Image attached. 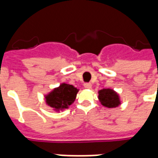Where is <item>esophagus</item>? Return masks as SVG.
<instances>
[{
  "label": "esophagus",
  "instance_id": "1",
  "mask_svg": "<svg viewBox=\"0 0 158 158\" xmlns=\"http://www.w3.org/2000/svg\"><path fill=\"white\" fill-rule=\"evenodd\" d=\"M84 86H85V88H86V89H90L91 88V84L90 83H85Z\"/></svg>",
  "mask_w": 158,
  "mask_h": 158
}]
</instances>
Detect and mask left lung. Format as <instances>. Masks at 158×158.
<instances>
[{"instance_id": "obj_1", "label": "left lung", "mask_w": 158, "mask_h": 158, "mask_svg": "<svg viewBox=\"0 0 158 158\" xmlns=\"http://www.w3.org/2000/svg\"><path fill=\"white\" fill-rule=\"evenodd\" d=\"M99 100L103 106L112 108L120 104L119 97L113 89H103L99 91Z\"/></svg>"}]
</instances>
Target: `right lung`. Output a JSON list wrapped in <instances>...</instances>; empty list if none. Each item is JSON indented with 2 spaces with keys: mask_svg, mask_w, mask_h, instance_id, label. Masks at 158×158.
<instances>
[{
  "mask_svg": "<svg viewBox=\"0 0 158 158\" xmlns=\"http://www.w3.org/2000/svg\"><path fill=\"white\" fill-rule=\"evenodd\" d=\"M79 89L68 84H62L45 96V101L49 106L56 110L68 108L72 104L77 96Z\"/></svg>",
  "mask_w": 158,
  "mask_h": 158,
  "instance_id": "obj_1",
  "label": "right lung"
}]
</instances>
